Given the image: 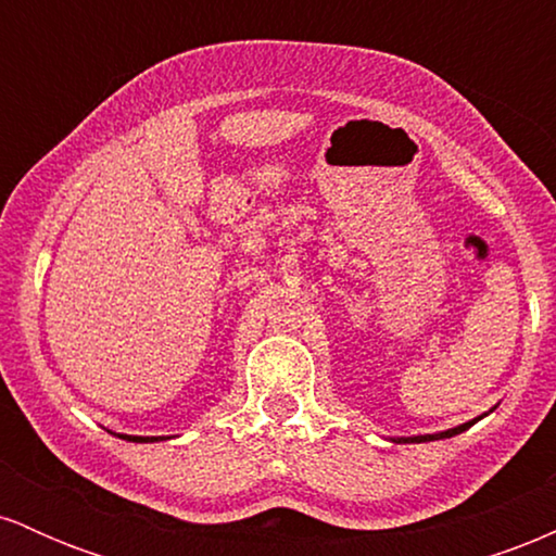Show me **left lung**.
I'll use <instances>...</instances> for the list:
<instances>
[{"label": "left lung", "mask_w": 556, "mask_h": 556, "mask_svg": "<svg viewBox=\"0 0 556 556\" xmlns=\"http://www.w3.org/2000/svg\"><path fill=\"white\" fill-rule=\"evenodd\" d=\"M478 420V418H476ZM476 420H470V424H463L457 426V429H450V431H442V433H426V437H407V439H400V442L410 444V442H433V439H446V437H455V433H463L465 429H470V426L476 424Z\"/></svg>", "instance_id": "1"}]
</instances>
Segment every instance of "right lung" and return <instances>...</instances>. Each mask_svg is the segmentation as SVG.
Segmentation results:
<instances>
[{
    "label": "right lung",
    "instance_id": "add662e5",
    "mask_svg": "<svg viewBox=\"0 0 556 556\" xmlns=\"http://www.w3.org/2000/svg\"><path fill=\"white\" fill-rule=\"evenodd\" d=\"M119 437L127 439V442H159V437H127V433H119Z\"/></svg>",
    "mask_w": 556,
    "mask_h": 556
}]
</instances>
